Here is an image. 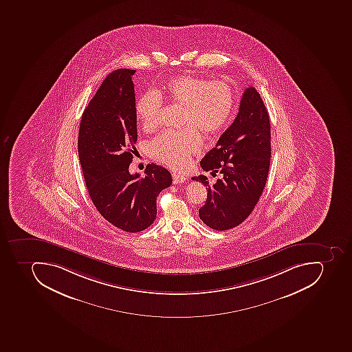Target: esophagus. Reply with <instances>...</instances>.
Returning <instances> with one entry per match:
<instances>
[{"instance_id":"obj_1","label":"esophagus","mask_w":352,"mask_h":352,"mask_svg":"<svg viewBox=\"0 0 352 352\" xmlns=\"http://www.w3.org/2000/svg\"><path fill=\"white\" fill-rule=\"evenodd\" d=\"M172 179H173L175 184H180V183H183L186 180V177L184 175H179V173H172Z\"/></svg>"}]
</instances>
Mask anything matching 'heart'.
Here are the masks:
<instances>
[{
	"instance_id": "b5f03b06",
	"label": "heart",
	"mask_w": 352,
	"mask_h": 352,
	"mask_svg": "<svg viewBox=\"0 0 352 352\" xmlns=\"http://www.w3.org/2000/svg\"><path fill=\"white\" fill-rule=\"evenodd\" d=\"M162 96L184 107L183 126L179 131H164L149 144L150 155L173 169L188 166L193 153L202 147L199 128L206 134L219 131L228 122L234 107L232 87L221 81L183 74L172 78L164 92L147 91L136 104V114L146 131L159 125Z\"/></svg>"
}]
</instances>
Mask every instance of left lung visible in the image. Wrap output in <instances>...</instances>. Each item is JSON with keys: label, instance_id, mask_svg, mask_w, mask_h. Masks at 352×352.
<instances>
[{"label": "left lung", "instance_id": "8db88e82", "mask_svg": "<svg viewBox=\"0 0 352 352\" xmlns=\"http://www.w3.org/2000/svg\"><path fill=\"white\" fill-rule=\"evenodd\" d=\"M270 158V118L259 93L249 87L232 125L201 160L204 171L219 172L221 179L210 184L208 175L192 177L208 188L206 202L199 210L203 223L221 232L243 223L263 192Z\"/></svg>", "mask_w": 352, "mask_h": 352}]
</instances>
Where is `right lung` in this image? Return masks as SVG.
Wrapping results in <instances>:
<instances>
[{
    "mask_svg": "<svg viewBox=\"0 0 352 352\" xmlns=\"http://www.w3.org/2000/svg\"><path fill=\"white\" fill-rule=\"evenodd\" d=\"M135 72L118 69L105 78L82 114L78 138L93 204L113 226L129 232L155 221L157 197L172 184L170 172L155 164L146 166L144 177L129 173L137 142Z\"/></svg>",
    "mask_w": 352,
    "mask_h": 352,
    "instance_id": "right-lung-1",
    "label": "right lung"
}]
</instances>
